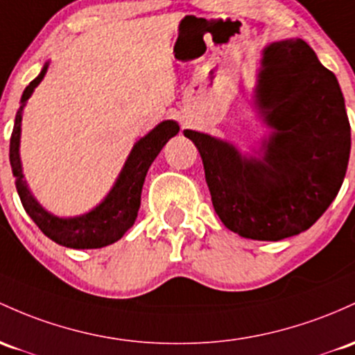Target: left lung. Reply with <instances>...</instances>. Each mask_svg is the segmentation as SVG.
Masks as SVG:
<instances>
[{
	"label": "left lung",
	"instance_id": "1",
	"mask_svg": "<svg viewBox=\"0 0 355 355\" xmlns=\"http://www.w3.org/2000/svg\"><path fill=\"white\" fill-rule=\"evenodd\" d=\"M254 107L271 133L254 155L185 130L202 157L212 205L241 237L282 241L315 224L347 171L350 124L337 77L302 38L261 52Z\"/></svg>",
	"mask_w": 355,
	"mask_h": 355
}]
</instances>
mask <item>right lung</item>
Wrapping results in <instances>:
<instances>
[{
  "label": "right lung",
  "mask_w": 355,
  "mask_h": 355,
  "mask_svg": "<svg viewBox=\"0 0 355 355\" xmlns=\"http://www.w3.org/2000/svg\"><path fill=\"white\" fill-rule=\"evenodd\" d=\"M50 62H45L40 73L26 85L19 99V109L15 116L13 133L10 139V163L13 171L15 185H17L19 200L32 220L42 232L53 243L72 249H99L116 243L133 227L141 204V190L148 168L162 148L170 138L178 135L180 126L177 121L166 119L155 126L150 133L139 138L131 148L123 168H121L114 185L107 196L91 209L89 212L73 217H58L49 212L40 202L35 198L30 190L26 178L23 175L21 158H19V139H21V118L26 101L33 94L37 85L44 80Z\"/></svg>",
  "instance_id": "add662e5"
}]
</instances>
